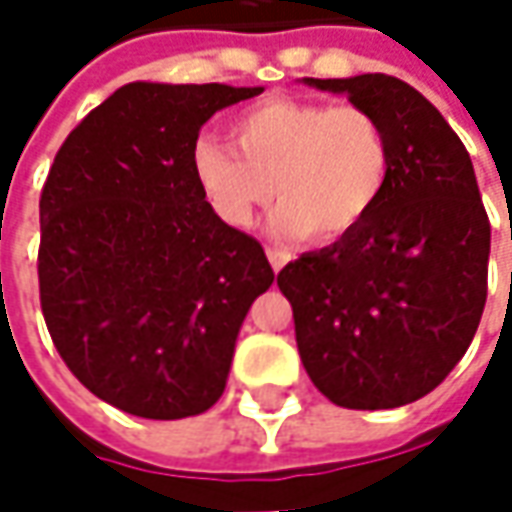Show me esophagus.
Listing matches in <instances>:
<instances>
[{
  "label": "esophagus",
  "instance_id": "34e87169",
  "mask_svg": "<svg viewBox=\"0 0 512 512\" xmlns=\"http://www.w3.org/2000/svg\"><path fill=\"white\" fill-rule=\"evenodd\" d=\"M267 259H270V267L279 273V270H282V267L290 262V253H287V250H282V247H267Z\"/></svg>",
  "mask_w": 512,
  "mask_h": 512
}]
</instances>
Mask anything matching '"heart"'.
I'll return each instance as SVG.
<instances>
[{"label": "heart", "instance_id": "b5f03b06", "mask_svg": "<svg viewBox=\"0 0 512 512\" xmlns=\"http://www.w3.org/2000/svg\"><path fill=\"white\" fill-rule=\"evenodd\" d=\"M227 133L239 154L199 136L190 165L207 202L230 225H250L276 190L282 233L336 242L382 202L390 142L362 105L273 96L239 110Z\"/></svg>", "mask_w": 512, "mask_h": 512}]
</instances>
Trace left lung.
I'll return each mask as SVG.
<instances>
[{"instance_id": "obj_1", "label": "left lung", "mask_w": 512, "mask_h": 512, "mask_svg": "<svg viewBox=\"0 0 512 512\" xmlns=\"http://www.w3.org/2000/svg\"><path fill=\"white\" fill-rule=\"evenodd\" d=\"M305 82L382 122L390 176L362 227L302 253L276 285L307 376L330 402L402 407L447 379L482 322L490 219L473 162L442 113L396 76Z\"/></svg>"}]
</instances>
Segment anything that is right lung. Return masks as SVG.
I'll return each instance as SVG.
<instances>
[{"label":"right lung","instance_id":"obj_1","mask_svg":"<svg viewBox=\"0 0 512 512\" xmlns=\"http://www.w3.org/2000/svg\"><path fill=\"white\" fill-rule=\"evenodd\" d=\"M262 93L130 82L70 130L39 199V302L62 362L142 419L225 393L247 310L273 285L265 247L225 225L190 150L216 110Z\"/></svg>","mask_w":512,"mask_h":512}]
</instances>
